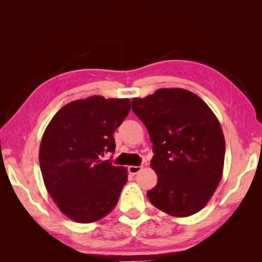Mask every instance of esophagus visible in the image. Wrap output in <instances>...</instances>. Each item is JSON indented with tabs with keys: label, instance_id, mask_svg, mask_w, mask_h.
<instances>
[{
	"label": "esophagus",
	"instance_id": "34e87169",
	"mask_svg": "<svg viewBox=\"0 0 262 262\" xmlns=\"http://www.w3.org/2000/svg\"><path fill=\"white\" fill-rule=\"evenodd\" d=\"M142 169V166H129L128 167V170L130 173H132V175H137L138 172H140Z\"/></svg>",
	"mask_w": 262,
	"mask_h": 262
}]
</instances>
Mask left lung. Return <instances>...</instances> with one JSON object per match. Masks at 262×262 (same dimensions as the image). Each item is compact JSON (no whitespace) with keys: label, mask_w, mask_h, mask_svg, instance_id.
Returning a JSON list of instances; mask_svg holds the SVG:
<instances>
[{"label":"left lung","mask_w":262,"mask_h":262,"mask_svg":"<svg viewBox=\"0 0 262 262\" xmlns=\"http://www.w3.org/2000/svg\"><path fill=\"white\" fill-rule=\"evenodd\" d=\"M132 110L148 131L157 185L147 191L155 208L185 217L202 210L223 175L225 139L210 107L182 89L133 98Z\"/></svg>","instance_id":"8db88e82"}]
</instances>
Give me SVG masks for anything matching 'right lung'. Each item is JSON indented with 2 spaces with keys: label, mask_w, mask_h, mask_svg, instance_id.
<instances>
[{
  "label": "right lung",
  "mask_w": 262,
  "mask_h": 262,
  "mask_svg": "<svg viewBox=\"0 0 262 262\" xmlns=\"http://www.w3.org/2000/svg\"><path fill=\"white\" fill-rule=\"evenodd\" d=\"M129 98L91 96L63 106L41 139L39 164L47 191L77 223L112 212L128 181L126 168L101 160L114 153V132L130 112Z\"/></svg>",
  "instance_id": "obj_1"
}]
</instances>
